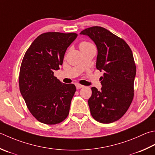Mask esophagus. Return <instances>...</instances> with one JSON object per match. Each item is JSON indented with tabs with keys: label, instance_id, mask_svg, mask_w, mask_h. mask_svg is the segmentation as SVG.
I'll return each instance as SVG.
<instances>
[{
	"label": "esophagus",
	"instance_id": "1",
	"mask_svg": "<svg viewBox=\"0 0 155 155\" xmlns=\"http://www.w3.org/2000/svg\"><path fill=\"white\" fill-rule=\"evenodd\" d=\"M76 87H77V89H81V88H83L84 86L82 85V84H81L77 83V84H76Z\"/></svg>",
	"mask_w": 155,
	"mask_h": 155
}]
</instances>
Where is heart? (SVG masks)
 I'll use <instances>...</instances> for the list:
<instances>
[{
	"label": "heart",
	"instance_id": "obj_1",
	"mask_svg": "<svg viewBox=\"0 0 155 155\" xmlns=\"http://www.w3.org/2000/svg\"><path fill=\"white\" fill-rule=\"evenodd\" d=\"M93 44L89 43V42L88 41H82L79 44V48H80V50L82 49V48H87L88 46H90V45H92Z\"/></svg>",
	"mask_w": 155,
	"mask_h": 155
}]
</instances>
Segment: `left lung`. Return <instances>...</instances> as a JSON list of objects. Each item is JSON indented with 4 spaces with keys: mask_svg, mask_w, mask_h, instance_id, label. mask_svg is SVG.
<instances>
[{
    "mask_svg": "<svg viewBox=\"0 0 155 155\" xmlns=\"http://www.w3.org/2000/svg\"><path fill=\"white\" fill-rule=\"evenodd\" d=\"M97 48L96 68L104 71L101 91L91 88L92 95L88 100L92 117L103 124L120 119L134 97L136 64L128 44L109 30L93 26L83 30Z\"/></svg>",
    "mask_w": 155,
    "mask_h": 155,
    "instance_id": "8db88e82",
    "label": "left lung"
}]
</instances>
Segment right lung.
Wrapping results in <instances>:
<instances>
[{
  "mask_svg": "<svg viewBox=\"0 0 155 155\" xmlns=\"http://www.w3.org/2000/svg\"><path fill=\"white\" fill-rule=\"evenodd\" d=\"M75 33L47 32L39 35L27 49L21 62L19 84L27 107L36 120L54 125L69 114L76 91L74 84H64L54 77Z\"/></svg>",
  "mask_w": 155,
  "mask_h": 155,
  "instance_id": "obj_1",
  "label": "right lung"
}]
</instances>
